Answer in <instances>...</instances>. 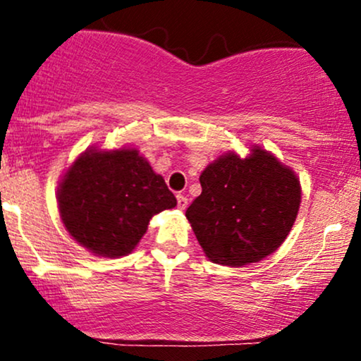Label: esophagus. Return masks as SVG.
<instances>
[{"label":"esophagus","mask_w":361,"mask_h":361,"mask_svg":"<svg viewBox=\"0 0 361 361\" xmlns=\"http://www.w3.org/2000/svg\"><path fill=\"white\" fill-rule=\"evenodd\" d=\"M176 200H178V209H180V210H185L186 207H188V198H186L185 195L178 193L176 195Z\"/></svg>","instance_id":"esophagus-1"}]
</instances>
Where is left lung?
Instances as JSON below:
<instances>
[{"label": "left lung", "mask_w": 361, "mask_h": 361, "mask_svg": "<svg viewBox=\"0 0 361 361\" xmlns=\"http://www.w3.org/2000/svg\"><path fill=\"white\" fill-rule=\"evenodd\" d=\"M200 185L186 219L214 263L243 267L267 258L299 214V178L258 146L246 157L222 154L202 171Z\"/></svg>", "instance_id": "8db88e82"}]
</instances>
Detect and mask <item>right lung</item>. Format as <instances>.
<instances>
[{
    "label": "right lung",
    "instance_id": "right-lung-1",
    "mask_svg": "<svg viewBox=\"0 0 361 361\" xmlns=\"http://www.w3.org/2000/svg\"><path fill=\"white\" fill-rule=\"evenodd\" d=\"M57 202L68 233L105 258L132 252L152 215L176 207L163 176L130 147L86 149L62 176Z\"/></svg>",
    "mask_w": 361,
    "mask_h": 361
}]
</instances>
